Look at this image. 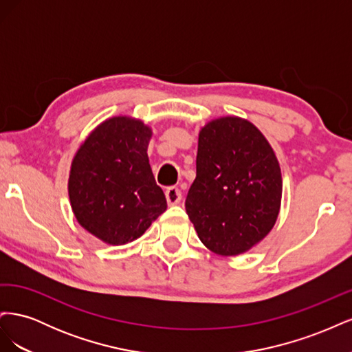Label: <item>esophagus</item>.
I'll use <instances>...</instances> for the list:
<instances>
[{
    "instance_id": "obj_1",
    "label": "esophagus",
    "mask_w": 352,
    "mask_h": 352,
    "mask_svg": "<svg viewBox=\"0 0 352 352\" xmlns=\"http://www.w3.org/2000/svg\"><path fill=\"white\" fill-rule=\"evenodd\" d=\"M166 199H167V204L168 206H176L182 199V192H180V189L176 186H170L166 190Z\"/></svg>"
}]
</instances>
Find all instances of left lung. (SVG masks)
Listing matches in <instances>:
<instances>
[{"mask_svg":"<svg viewBox=\"0 0 352 352\" xmlns=\"http://www.w3.org/2000/svg\"><path fill=\"white\" fill-rule=\"evenodd\" d=\"M280 201V166L257 127L236 116L202 127L185 208L210 251L232 257L255 247L273 229Z\"/></svg>","mask_w":352,"mask_h":352,"instance_id":"8db88e82","label":"left lung"}]
</instances>
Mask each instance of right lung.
Here are the masks:
<instances>
[{"instance_id":"add662e5","label":"right lung","mask_w":352,"mask_h":352,"mask_svg":"<svg viewBox=\"0 0 352 352\" xmlns=\"http://www.w3.org/2000/svg\"><path fill=\"white\" fill-rule=\"evenodd\" d=\"M151 127L127 116L104 120L74 154L69 198L79 225L109 245L142 236L167 202L148 160Z\"/></svg>"}]
</instances>
